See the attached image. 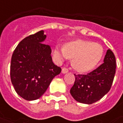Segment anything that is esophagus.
I'll list each match as a JSON object with an SVG mask.
<instances>
[{"label":"esophagus","mask_w":123,"mask_h":123,"mask_svg":"<svg viewBox=\"0 0 123 123\" xmlns=\"http://www.w3.org/2000/svg\"><path fill=\"white\" fill-rule=\"evenodd\" d=\"M68 72V70L67 69V68H64L62 69V74H66V73H67Z\"/></svg>","instance_id":"1"}]
</instances>
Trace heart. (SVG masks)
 I'll return each mask as SVG.
<instances>
[{
    "label": "heart",
    "mask_w": 123,
    "mask_h": 123,
    "mask_svg": "<svg viewBox=\"0 0 123 123\" xmlns=\"http://www.w3.org/2000/svg\"><path fill=\"white\" fill-rule=\"evenodd\" d=\"M103 55V49L100 44L84 40L70 41L64 47L56 46L53 51L54 57L59 62L72 58V66L80 72L93 69Z\"/></svg>",
    "instance_id": "heart-1"
}]
</instances>
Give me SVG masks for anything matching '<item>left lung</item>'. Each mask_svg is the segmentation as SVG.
I'll list each match as a JSON object with an SVG mask.
<instances>
[{
  "label": "left lung",
  "mask_w": 123,
  "mask_h": 123,
  "mask_svg": "<svg viewBox=\"0 0 123 123\" xmlns=\"http://www.w3.org/2000/svg\"><path fill=\"white\" fill-rule=\"evenodd\" d=\"M103 64L87 74L75 76V82L70 94L78 102L92 104L98 101L111 89L116 69L113 53L108 49Z\"/></svg>",
  "instance_id": "1"
}]
</instances>
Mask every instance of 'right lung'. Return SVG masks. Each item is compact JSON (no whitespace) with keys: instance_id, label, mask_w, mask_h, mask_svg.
I'll return each instance as SVG.
<instances>
[{"instance_id":"add662e5","label":"right lung","mask_w":123,"mask_h":123,"mask_svg":"<svg viewBox=\"0 0 123 123\" xmlns=\"http://www.w3.org/2000/svg\"><path fill=\"white\" fill-rule=\"evenodd\" d=\"M46 37L43 30L26 37L12 54L11 82L16 93L25 100L41 98L61 72L53 62L51 47L42 43Z\"/></svg>"}]
</instances>
